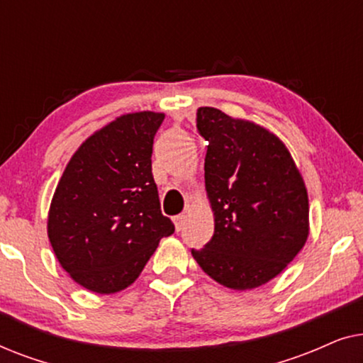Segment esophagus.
<instances>
[{
	"mask_svg": "<svg viewBox=\"0 0 363 363\" xmlns=\"http://www.w3.org/2000/svg\"><path fill=\"white\" fill-rule=\"evenodd\" d=\"M185 220H186L185 213H182V215H178V216L173 218V221H175L177 231H182L183 230V226H185Z\"/></svg>",
	"mask_w": 363,
	"mask_h": 363,
	"instance_id": "1",
	"label": "esophagus"
}]
</instances>
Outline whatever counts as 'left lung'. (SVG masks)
<instances>
[{
  "label": "left lung",
  "instance_id": "8db88e82",
  "mask_svg": "<svg viewBox=\"0 0 363 363\" xmlns=\"http://www.w3.org/2000/svg\"><path fill=\"white\" fill-rule=\"evenodd\" d=\"M196 128L208 142L205 186L215 233L191 255L225 287L255 289L286 269L306 245L304 180L284 143L264 127L200 107Z\"/></svg>",
  "mask_w": 363,
  "mask_h": 363
}]
</instances>
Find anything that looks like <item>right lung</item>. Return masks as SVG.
Returning a JSON list of instances; mask_svg holds the SVG:
<instances>
[{"label":"right lung","instance_id":"right-lung-1","mask_svg":"<svg viewBox=\"0 0 363 363\" xmlns=\"http://www.w3.org/2000/svg\"><path fill=\"white\" fill-rule=\"evenodd\" d=\"M165 116L135 112L92 133L69 160L54 191L48 236L61 266L97 294L125 289L140 276L163 236L152 175L153 137Z\"/></svg>","mask_w":363,"mask_h":363}]
</instances>
